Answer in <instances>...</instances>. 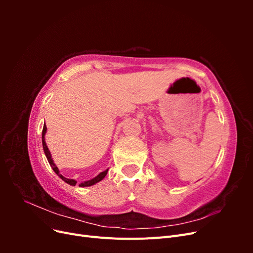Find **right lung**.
Instances as JSON below:
<instances>
[{
    "label": "right lung",
    "instance_id": "right-lung-1",
    "mask_svg": "<svg viewBox=\"0 0 253 253\" xmlns=\"http://www.w3.org/2000/svg\"><path fill=\"white\" fill-rule=\"evenodd\" d=\"M45 133H46V126L44 125V126H43V131H42V144H43V150H44L45 155H46V158H47V160H48V163H49L50 167L52 168V170L55 171V173L59 176V177H60L61 179L64 180L65 182H67L68 185H71V186H76V183H77V181H76L75 179L66 178V177H64V176L61 175V174H60V172H59V169L57 168V166H56L55 164H53L52 159H51L50 152H49V150H48V148H47L46 142H45V138H44ZM108 171H109V170H105L104 172H101L100 174H98V175L96 176V177H95V178H93V179L87 180V181H84V182H81L80 185H79V187H88V186H93V185H95L96 182H99V181L102 180V179L105 177V175L108 174Z\"/></svg>",
    "mask_w": 253,
    "mask_h": 253
}]
</instances>
